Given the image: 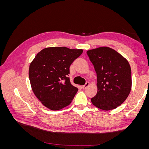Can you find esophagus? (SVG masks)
<instances>
[{"label": "esophagus", "mask_w": 149, "mask_h": 149, "mask_svg": "<svg viewBox=\"0 0 149 149\" xmlns=\"http://www.w3.org/2000/svg\"><path fill=\"white\" fill-rule=\"evenodd\" d=\"M89 86V82H86L84 85L82 86V88L84 89H86V88H87Z\"/></svg>", "instance_id": "34e87169"}]
</instances>
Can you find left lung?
<instances>
[{
    "instance_id": "obj_1",
    "label": "left lung",
    "mask_w": 149,
    "mask_h": 149,
    "mask_svg": "<svg viewBox=\"0 0 149 149\" xmlns=\"http://www.w3.org/2000/svg\"><path fill=\"white\" fill-rule=\"evenodd\" d=\"M97 74V92L93 104L101 109H116L128 97L132 87L131 69L128 61L109 47L87 51Z\"/></svg>"
}]
</instances>
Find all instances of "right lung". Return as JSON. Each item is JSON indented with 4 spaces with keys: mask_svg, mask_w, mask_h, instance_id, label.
Masks as SVG:
<instances>
[{
    "mask_svg": "<svg viewBox=\"0 0 149 149\" xmlns=\"http://www.w3.org/2000/svg\"><path fill=\"white\" fill-rule=\"evenodd\" d=\"M81 49L49 47L37 54L29 67V79L35 95L48 109L60 110L71 102L78 89L70 83V66Z\"/></svg>",
    "mask_w": 149,
    "mask_h": 149,
    "instance_id": "1",
    "label": "right lung"
}]
</instances>
